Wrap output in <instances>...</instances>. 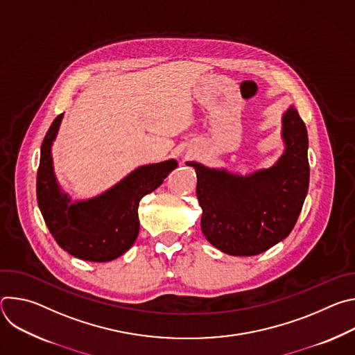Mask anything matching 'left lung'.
<instances>
[{"mask_svg": "<svg viewBox=\"0 0 355 355\" xmlns=\"http://www.w3.org/2000/svg\"><path fill=\"white\" fill-rule=\"evenodd\" d=\"M284 151L268 168L247 175L211 168L196 162L200 229L207 240L229 256H257L293 229L309 188L308 130L296 108L282 115Z\"/></svg>", "mask_w": 355, "mask_h": 355, "instance_id": "8db88e82", "label": "left lung"}]
</instances>
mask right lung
Masks as SVG:
<instances>
[{
	"label": "right lung",
	"instance_id": "1",
	"mask_svg": "<svg viewBox=\"0 0 355 355\" xmlns=\"http://www.w3.org/2000/svg\"><path fill=\"white\" fill-rule=\"evenodd\" d=\"M62 119L63 114L42 141L36 180L39 209L50 233L69 254L94 263L112 261L136 241L140 199L157 189L178 163L170 159L140 166L103 193L71 202L58 182L52 157Z\"/></svg>",
	"mask_w": 355,
	"mask_h": 355
}]
</instances>
